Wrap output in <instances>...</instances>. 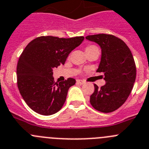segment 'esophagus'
<instances>
[{
  "label": "esophagus",
  "instance_id": "34e87169",
  "mask_svg": "<svg viewBox=\"0 0 149 149\" xmlns=\"http://www.w3.org/2000/svg\"><path fill=\"white\" fill-rule=\"evenodd\" d=\"M76 83H78V84H85V82H84V81H81V80H80V79H77V80H76Z\"/></svg>",
  "mask_w": 149,
  "mask_h": 149
}]
</instances>
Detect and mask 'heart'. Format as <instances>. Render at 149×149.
<instances>
[{"mask_svg":"<svg viewBox=\"0 0 149 149\" xmlns=\"http://www.w3.org/2000/svg\"><path fill=\"white\" fill-rule=\"evenodd\" d=\"M94 47H96V46H94V45H88V46H87L86 49H92V48H94Z\"/></svg>","mask_w":149,"mask_h":149,"instance_id":"obj_1","label":"heart"}]
</instances>
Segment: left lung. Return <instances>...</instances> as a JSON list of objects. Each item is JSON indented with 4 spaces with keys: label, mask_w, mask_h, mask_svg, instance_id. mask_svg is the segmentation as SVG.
<instances>
[{
    "label": "left lung",
    "mask_w": 149,
    "mask_h": 149,
    "mask_svg": "<svg viewBox=\"0 0 149 149\" xmlns=\"http://www.w3.org/2000/svg\"><path fill=\"white\" fill-rule=\"evenodd\" d=\"M102 49V58L96 72L104 73V86L94 84L90 102L94 109L111 113L121 107L131 93L136 79V68L133 55L127 45L111 34L88 36Z\"/></svg>",
    "instance_id": "obj_1"
}]
</instances>
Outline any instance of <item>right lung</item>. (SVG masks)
<instances>
[{
  "label": "right lung",
  "instance_id": "right-lung-1",
  "mask_svg": "<svg viewBox=\"0 0 149 149\" xmlns=\"http://www.w3.org/2000/svg\"><path fill=\"white\" fill-rule=\"evenodd\" d=\"M83 40V36H40L24 49L17 65V84L25 102L35 112L48 116L62 108L68 89L76 80L68 78L55 82L53 69L64 65L70 53Z\"/></svg>",
  "mask_w": 149,
  "mask_h": 149
}]
</instances>
